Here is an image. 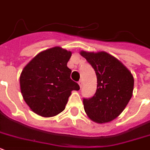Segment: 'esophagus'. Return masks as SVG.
<instances>
[{"label": "esophagus", "instance_id": "esophagus-1", "mask_svg": "<svg viewBox=\"0 0 150 150\" xmlns=\"http://www.w3.org/2000/svg\"><path fill=\"white\" fill-rule=\"evenodd\" d=\"M79 85L80 88H82V81H79Z\"/></svg>", "mask_w": 150, "mask_h": 150}]
</instances>
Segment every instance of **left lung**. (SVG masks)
<instances>
[{"label": "left lung", "mask_w": 150, "mask_h": 150, "mask_svg": "<svg viewBox=\"0 0 150 150\" xmlns=\"http://www.w3.org/2000/svg\"><path fill=\"white\" fill-rule=\"evenodd\" d=\"M93 68L97 78L94 96L83 99L85 111L92 121L107 123L113 121L125 108L132 96L134 78L128 68L104 51H81Z\"/></svg>", "instance_id": "left-lung-1"}]
</instances>
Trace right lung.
Returning <instances> with one entry per match:
<instances>
[{"instance_id": "right-lung-1", "label": "right lung", "mask_w": 150, "mask_h": 150, "mask_svg": "<svg viewBox=\"0 0 150 150\" xmlns=\"http://www.w3.org/2000/svg\"><path fill=\"white\" fill-rule=\"evenodd\" d=\"M71 56V51L55 47L40 52L23 68L21 93L34 113L45 117L55 116L64 110L71 91L79 90L67 66Z\"/></svg>"}]
</instances>
